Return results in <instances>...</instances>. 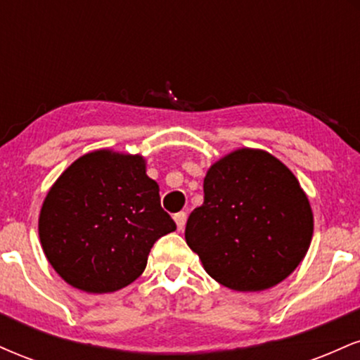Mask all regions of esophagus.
Here are the masks:
<instances>
[{"label": "esophagus", "mask_w": 360, "mask_h": 360, "mask_svg": "<svg viewBox=\"0 0 360 360\" xmlns=\"http://www.w3.org/2000/svg\"><path fill=\"white\" fill-rule=\"evenodd\" d=\"M186 220H188V214H186L184 212H179V213L174 214V221H176L177 230H179V232H183V230H184Z\"/></svg>", "instance_id": "esophagus-1"}]
</instances>
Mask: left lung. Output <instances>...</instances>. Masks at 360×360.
<instances>
[{
	"label": "left lung",
	"mask_w": 360,
	"mask_h": 360,
	"mask_svg": "<svg viewBox=\"0 0 360 360\" xmlns=\"http://www.w3.org/2000/svg\"><path fill=\"white\" fill-rule=\"evenodd\" d=\"M203 191L184 237L214 281L233 291H264L300 266L313 212L279 159L259 148L230 152L208 169Z\"/></svg>",
	"instance_id": "left-lung-1"
}]
</instances>
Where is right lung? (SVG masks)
Instances as JSON below:
<instances>
[{"mask_svg": "<svg viewBox=\"0 0 360 360\" xmlns=\"http://www.w3.org/2000/svg\"><path fill=\"white\" fill-rule=\"evenodd\" d=\"M176 223L142 155L101 148L65 169L45 196L39 237L45 257L72 288L113 292L142 274L148 252Z\"/></svg>", "mask_w": 360, "mask_h": 360, "instance_id": "add662e5", "label": "right lung"}]
</instances>
